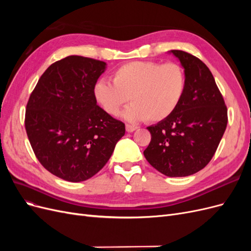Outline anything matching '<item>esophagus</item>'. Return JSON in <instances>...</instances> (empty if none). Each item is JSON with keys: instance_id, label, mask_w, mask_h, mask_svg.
<instances>
[{"instance_id": "1", "label": "esophagus", "mask_w": 251, "mask_h": 251, "mask_svg": "<svg viewBox=\"0 0 251 251\" xmlns=\"http://www.w3.org/2000/svg\"><path fill=\"white\" fill-rule=\"evenodd\" d=\"M126 132H134L135 130H137V126H132V125H126Z\"/></svg>"}]
</instances>
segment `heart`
Instances as JSON below:
<instances>
[{
    "instance_id": "heart-1",
    "label": "heart",
    "mask_w": 251,
    "mask_h": 251,
    "mask_svg": "<svg viewBox=\"0 0 251 251\" xmlns=\"http://www.w3.org/2000/svg\"><path fill=\"white\" fill-rule=\"evenodd\" d=\"M112 80L95 82V100L109 115L117 116L131 100L133 103L123 114L130 123H159L170 117L186 90L185 71L177 63L130 62L113 71Z\"/></svg>"
}]
</instances>
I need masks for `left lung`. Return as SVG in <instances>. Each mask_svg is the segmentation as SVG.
<instances>
[{
  "label": "left lung",
  "instance_id": "1",
  "mask_svg": "<svg viewBox=\"0 0 251 251\" xmlns=\"http://www.w3.org/2000/svg\"><path fill=\"white\" fill-rule=\"evenodd\" d=\"M172 53L184 68L185 94L170 117L147 127L151 142L143 154L165 176L185 177L209 163L228 118L224 98L207 66L185 51Z\"/></svg>",
  "mask_w": 251,
  "mask_h": 251
}]
</instances>
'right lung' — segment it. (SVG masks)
<instances>
[{"instance_id":"obj_1","label":"right lung","mask_w":251,"mask_h":251,"mask_svg":"<svg viewBox=\"0 0 251 251\" xmlns=\"http://www.w3.org/2000/svg\"><path fill=\"white\" fill-rule=\"evenodd\" d=\"M105 63L70 55L43 73L26 105L25 128L35 157L48 172L85 181L109 161L126 126L105 113L93 88Z\"/></svg>"}]
</instances>
